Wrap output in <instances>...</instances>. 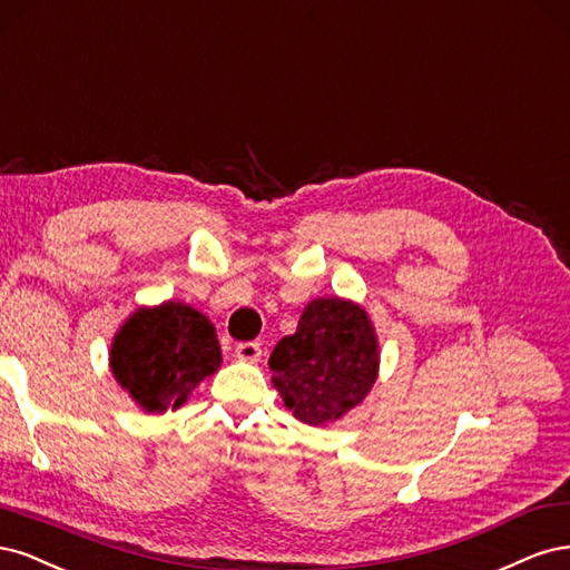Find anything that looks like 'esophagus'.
Here are the masks:
<instances>
[{
	"mask_svg": "<svg viewBox=\"0 0 570 570\" xmlns=\"http://www.w3.org/2000/svg\"><path fill=\"white\" fill-rule=\"evenodd\" d=\"M234 355H236V360H242V362H258V360H261V355H263V351H261V343H253V341H248V343H238V345H236V351H234Z\"/></svg>",
	"mask_w": 570,
	"mask_h": 570,
	"instance_id": "esophagus-1",
	"label": "esophagus"
}]
</instances>
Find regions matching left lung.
<instances>
[{"label":"left lung","instance_id":"obj_1","mask_svg":"<svg viewBox=\"0 0 570 570\" xmlns=\"http://www.w3.org/2000/svg\"><path fill=\"white\" fill-rule=\"evenodd\" d=\"M272 383L298 421L324 426L345 416L379 376V341L366 312L345 298H315L296 334L269 355Z\"/></svg>","mask_w":570,"mask_h":570}]
</instances>
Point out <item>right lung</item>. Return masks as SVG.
Here are the masks:
<instances>
[{
  "label": "right lung",
  "instance_id": "1",
  "mask_svg": "<svg viewBox=\"0 0 570 570\" xmlns=\"http://www.w3.org/2000/svg\"><path fill=\"white\" fill-rule=\"evenodd\" d=\"M111 372L144 412H168L217 372L223 353L213 322L187 303L139 307L111 343Z\"/></svg>",
  "mask_w": 570,
  "mask_h": 570
}]
</instances>
